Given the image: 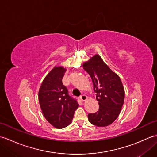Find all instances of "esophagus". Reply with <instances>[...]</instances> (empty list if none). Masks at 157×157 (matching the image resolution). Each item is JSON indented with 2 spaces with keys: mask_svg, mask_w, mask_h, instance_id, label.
<instances>
[{
  "mask_svg": "<svg viewBox=\"0 0 157 157\" xmlns=\"http://www.w3.org/2000/svg\"><path fill=\"white\" fill-rule=\"evenodd\" d=\"M79 99H80V101H82V102H84V101H86V100L88 99V97L87 96H86V95H82V96H80V97H79Z\"/></svg>",
  "mask_w": 157,
  "mask_h": 157,
  "instance_id": "34e87169",
  "label": "esophagus"
}]
</instances>
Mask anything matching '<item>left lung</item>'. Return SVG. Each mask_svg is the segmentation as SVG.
Here are the masks:
<instances>
[{
  "instance_id": "8db88e82",
  "label": "left lung",
  "mask_w": 157,
  "mask_h": 157,
  "mask_svg": "<svg viewBox=\"0 0 157 157\" xmlns=\"http://www.w3.org/2000/svg\"><path fill=\"white\" fill-rule=\"evenodd\" d=\"M82 66L92 79L99 105L97 112L88 114L89 121L97 127L111 125L118 117L124 102L125 90L121 79L99 55L93 56Z\"/></svg>"
}]
</instances>
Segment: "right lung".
Instances as JSON below:
<instances>
[{
  "instance_id": "1",
  "label": "right lung",
  "mask_w": 157,
  "mask_h": 157,
  "mask_svg": "<svg viewBox=\"0 0 157 157\" xmlns=\"http://www.w3.org/2000/svg\"><path fill=\"white\" fill-rule=\"evenodd\" d=\"M66 69L55 66L43 80L38 92L40 105L44 117L56 128L61 129L71 124L79 105L70 97L62 83Z\"/></svg>"
}]
</instances>
